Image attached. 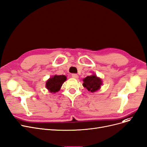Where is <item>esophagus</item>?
Segmentation results:
<instances>
[{"label":"esophagus","mask_w":147,"mask_h":147,"mask_svg":"<svg viewBox=\"0 0 147 147\" xmlns=\"http://www.w3.org/2000/svg\"><path fill=\"white\" fill-rule=\"evenodd\" d=\"M71 76L73 78H75V79H78L79 76L77 74H71Z\"/></svg>","instance_id":"esophagus-1"}]
</instances>
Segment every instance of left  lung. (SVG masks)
<instances>
[{
	"mask_svg": "<svg viewBox=\"0 0 147 147\" xmlns=\"http://www.w3.org/2000/svg\"><path fill=\"white\" fill-rule=\"evenodd\" d=\"M83 86L92 93L100 89L102 85V81L100 78H98L96 74L86 77L83 79Z\"/></svg>",
	"mask_w": 147,
	"mask_h": 147,
	"instance_id": "left-lung-1",
	"label": "left lung"
}]
</instances>
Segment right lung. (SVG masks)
Here are the masks:
<instances>
[{"label":"right lung","mask_w":147,"mask_h":147,"mask_svg":"<svg viewBox=\"0 0 147 147\" xmlns=\"http://www.w3.org/2000/svg\"><path fill=\"white\" fill-rule=\"evenodd\" d=\"M66 80L67 77L64 75H55L47 81L46 88L51 93H55L60 90Z\"/></svg>","instance_id":"right-lung-1"}]
</instances>
